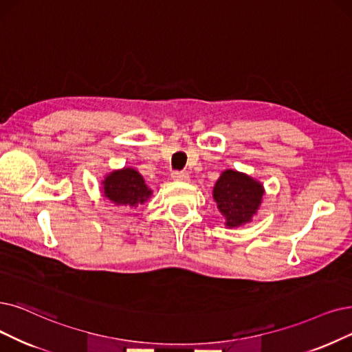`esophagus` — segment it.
Masks as SVG:
<instances>
[{"instance_id": "obj_1", "label": "esophagus", "mask_w": 352, "mask_h": 352, "mask_svg": "<svg viewBox=\"0 0 352 352\" xmlns=\"http://www.w3.org/2000/svg\"><path fill=\"white\" fill-rule=\"evenodd\" d=\"M172 179L176 182H189V175L186 172H173Z\"/></svg>"}]
</instances>
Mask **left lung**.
<instances>
[{"instance_id": "8db88e82", "label": "left lung", "mask_w": 352, "mask_h": 352, "mask_svg": "<svg viewBox=\"0 0 352 352\" xmlns=\"http://www.w3.org/2000/svg\"><path fill=\"white\" fill-rule=\"evenodd\" d=\"M261 182L247 173L227 168L221 173L212 190L217 208L225 219V227L238 228L252 221L264 198Z\"/></svg>"}]
</instances>
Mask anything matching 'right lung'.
Masks as SVG:
<instances>
[{
  "mask_svg": "<svg viewBox=\"0 0 352 352\" xmlns=\"http://www.w3.org/2000/svg\"><path fill=\"white\" fill-rule=\"evenodd\" d=\"M105 198L120 208H133L147 202L153 190L134 167H122L105 175L101 182Z\"/></svg>",
  "mask_w": 352,
  "mask_h": 352,
  "instance_id": "1",
  "label": "right lung"
}]
</instances>
